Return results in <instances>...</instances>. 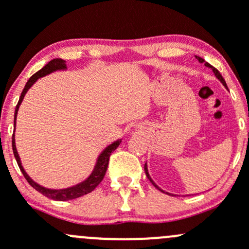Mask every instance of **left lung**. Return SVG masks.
Wrapping results in <instances>:
<instances>
[{"instance_id": "obj_1", "label": "left lung", "mask_w": 249, "mask_h": 249, "mask_svg": "<svg viewBox=\"0 0 249 249\" xmlns=\"http://www.w3.org/2000/svg\"><path fill=\"white\" fill-rule=\"evenodd\" d=\"M196 59H197V60H199V61H200V62H205V66H207V67H210V69H212V71H213V72H214L215 77H217V78H218V79H219V80H220V82H222V83H223V85H224V87H225V88H227V89H228V87H227V83H225L224 78H223V77H222V74H220V73H219V71H218V70H217V69H214V67H213V66H212V65H210V64H208V62H206V61H205V60H203V59H202V57H200V56H196ZM144 171H145V175H147L148 179H149V180H150V182H152V183H153V185H154V187H155V188H158V189H159V190H161V189H160V188H159V187H158V185H157V184H155V183H154V182H153V180H152V178H150V177H149V173H148V169H147V164H145V165H144ZM161 192H162V190H161ZM166 194H167V193H166Z\"/></svg>"}]
</instances>
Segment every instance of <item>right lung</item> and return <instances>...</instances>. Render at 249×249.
Here are the masks:
<instances>
[{"instance_id":"obj_1","label":"right lung","mask_w":249,"mask_h":249,"mask_svg":"<svg viewBox=\"0 0 249 249\" xmlns=\"http://www.w3.org/2000/svg\"><path fill=\"white\" fill-rule=\"evenodd\" d=\"M65 69H66V62H65V60L53 59L52 61L48 62L43 69H41L38 72H36L34 76L27 80L26 85H25L21 95H20L19 102H18V105L16 107V113H14V129H16V119H17L18 109H19L20 104H21L22 99H24V96H25V94H26L27 90H29L32 85H34V83L36 82L38 78L47 76V74L52 73V72H54V71H57V70H65ZM119 144H120V141H115L114 143L109 144L108 147H107L106 149L101 153V154H100L94 171H92L91 175L89 176V178H88V179H85L84 182L79 183V184L74 185V187L67 188V189L53 190V189H47V188H43L42 185L37 184V183L34 182V180L29 177V175L25 172V170L22 169V166H21V161H20L19 154H18V152H17L16 139H14V135H13V137H12V147H13L14 157H16L18 165H19L20 171H21L22 175H24L25 179H26L27 182H29V184L31 185L34 189H36L37 192H39L41 194H43L44 196L49 197V199L56 200V201H67V200H73V199H77V197L83 196V195L88 194V193H91L92 190H94L95 188L100 184V183H101V180L104 179L105 173H106L107 167H108V161H109L110 154H112V153L117 149V147Z\"/></svg>"}]
</instances>
